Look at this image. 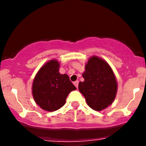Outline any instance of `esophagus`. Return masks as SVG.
Segmentation results:
<instances>
[{
	"label": "esophagus",
	"mask_w": 146,
	"mask_h": 146,
	"mask_svg": "<svg viewBox=\"0 0 146 146\" xmlns=\"http://www.w3.org/2000/svg\"><path fill=\"white\" fill-rule=\"evenodd\" d=\"M78 80H76V81H75L74 82H73V84H74V85L76 87V88H78Z\"/></svg>",
	"instance_id": "34e87169"
}]
</instances>
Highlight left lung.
Returning a JSON list of instances; mask_svg holds the SVG:
<instances>
[{
	"instance_id": "obj_1",
	"label": "left lung",
	"mask_w": 146,
	"mask_h": 146,
	"mask_svg": "<svg viewBox=\"0 0 146 146\" xmlns=\"http://www.w3.org/2000/svg\"><path fill=\"white\" fill-rule=\"evenodd\" d=\"M83 82L78 85L87 104L96 111L107 108L115 99L117 83L112 69L104 60L92 56L85 65Z\"/></svg>"
}]
</instances>
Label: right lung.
I'll return each mask as SVG.
<instances>
[{
  "label": "right lung",
  "mask_w": 146,
  "mask_h": 146,
  "mask_svg": "<svg viewBox=\"0 0 146 146\" xmlns=\"http://www.w3.org/2000/svg\"><path fill=\"white\" fill-rule=\"evenodd\" d=\"M59 63L51 60L42 66L34 80L32 95L44 110L53 111L62 107L68 95L76 89L66 74H60Z\"/></svg>",
  "instance_id": "add662e5"
}]
</instances>
